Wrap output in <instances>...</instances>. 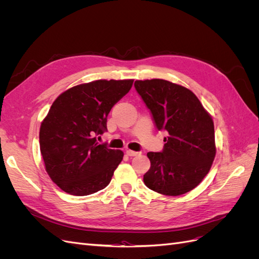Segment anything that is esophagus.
Wrapping results in <instances>:
<instances>
[{
  "mask_svg": "<svg viewBox=\"0 0 259 259\" xmlns=\"http://www.w3.org/2000/svg\"><path fill=\"white\" fill-rule=\"evenodd\" d=\"M126 154L128 155V156H135V155H138L139 154V152H137V151H134V150H126Z\"/></svg>",
  "mask_w": 259,
  "mask_h": 259,
  "instance_id": "1",
  "label": "esophagus"
}]
</instances>
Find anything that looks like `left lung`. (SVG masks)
<instances>
[{
    "label": "left lung",
    "instance_id": "1",
    "mask_svg": "<svg viewBox=\"0 0 259 259\" xmlns=\"http://www.w3.org/2000/svg\"><path fill=\"white\" fill-rule=\"evenodd\" d=\"M135 89L158 130L168 133L162 152H148L145 185L176 197L191 191L209 171L216 155L214 122L199 98L183 85L162 79L137 80Z\"/></svg>",
    "mask_w": 259,
    "mask_h": 259
}]
</instances>
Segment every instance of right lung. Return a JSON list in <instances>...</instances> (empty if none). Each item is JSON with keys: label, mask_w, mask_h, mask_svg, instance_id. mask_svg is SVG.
<instances>
[{"label": "right lung", "mask_w": 259, "mask_h": 259, "mask_svg": "<svg viewBox=\"0 0 259 259\" xmlns=\"http://www.w3.org/2000/svg\"><path fill=\"white\" fill-rule=\"evenodd\" d=\"M134 80H97L79 84L55 99L40 127L45 169L62 191L89 195L106 188L123 160L122 150L97 143L111 108Z\"/></svg>", "instance_id": "right-lung-1"}]
</instances>
